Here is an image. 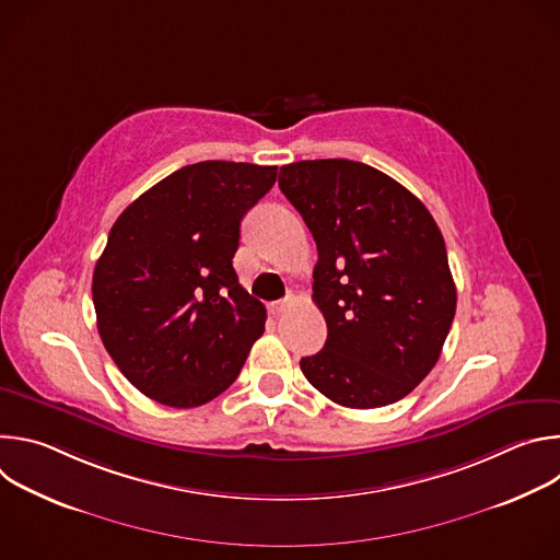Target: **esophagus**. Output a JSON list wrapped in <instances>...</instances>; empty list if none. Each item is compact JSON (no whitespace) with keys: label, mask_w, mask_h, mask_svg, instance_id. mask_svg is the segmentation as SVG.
Segmentation results:
<instances>
[{"label":"esophagus","mask_w":560,"mask_h":560,"mask_svg":"<svg viewBox=\"0 0 560 560\" xmlns=\"http://www.w3.org/2000/svg\"><path fill=\"white\" fill-rule=\"evenodd\" d=\"M288 307H290V301H288V299H285V301H275V303H270V312H272V314H283Z\"/></svg>","instance_id":"34e87169"}]
</instances>
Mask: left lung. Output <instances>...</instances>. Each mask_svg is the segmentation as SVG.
Listing matches in <instances>:
<instances>
[{
    "label": "left lung",
    "mask_w": 560,
    "mask_h": 560,
    "mask_svg": "<svg viewBox=\"0 0 560 560\" xmlns=\"http://www.w3.org/2000/svg\"><path fill=\"white\" fill-rule=\"evenodd\" d=\"M279 188L316 242L312 296L328 324L324 350L301 359L305 378L346 408L396 404L436 365L456 312L436 221L350 159L281 166Z\"/></svg>",
    "instance_id": "1"
}]
</instances>
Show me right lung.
Masks as SVG:
<instances>
[{
    "label": "right lung",
    "mask_w": 560,
    "mask_h": 560,
    "mask_svg": "<svg viewBox=\"0 0 560 560\" xmlns=\"http://www.w3.org/2000/svg\"><path fill=\"white\" fill-rule=\"evenodd\" d=\"M277 166L199 162L145 190L115 221L93 272L104 348L152 401L197 408L242 372L266 307L232 268L246 212Z\"/></svg>",
    "instance_id": "1"
}]
</instances>
